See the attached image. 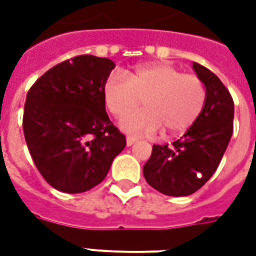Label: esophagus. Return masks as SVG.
<instances>
[{"label": "esophagus", "mask_w": 256, "mask_h": 256, "mask_svg": "<svg viewBox=\"0 0 256 256\" xmlns=\"http://www.w3.org/2000/svg\"><path fill=\"white\" fill-rule=\"evenodd\" d=\"M135 142H136V138H134V136H126V145H128V146H131V145Z\"/></svg>", "instance_id": "obj_1"}]
</instances>
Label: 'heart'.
I'll use <instances>...</instances> for the list:
<instances>
[{"mask_svg":"<svg viewBox=\"0 0 256 256\" xmlns=\"http://www.w3.org/2000/svg\"><path fill=\"white\" fill-rule=\"evenodd\" d=\"M105 106L122 120L143 101L146 110L125 118L121 128L132 135L158 131L178 135L198 121L206 104V86L200 76L184 74L165 62L140 65L122 76L111 74L102 86Z\"/></svg>","mask_w":256,"mask_h":256,"instance_id":"heart-1","label":"heart"}]
</instances>
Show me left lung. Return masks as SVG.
Wrapping results in <instances>:
<instances>
[{"label":"left lung","instance_id":"8db88e82","mask_svg":"<svg viewBox=\"0 0 256 256\" xmlns=\"http://www.w3.org/2000/svg\"><path fill=\"white\" fill-rule=\"evenodd\" d=\"M194 71L206 86V104L198 121L171 145H154L144 176L170 196L196 192L216 171L234 131V100L221 80L198 62Z\"/></svg>","mask_w":256,"mask_h":256}]
</instances>
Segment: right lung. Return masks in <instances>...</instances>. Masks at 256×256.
I'll list each match as a JSON object with an SVG mask.
<instances>
[{"mask_svg":"<svg viewBox=\"0 0 256 256\" xmlns=\"http://www.w3.org/2000/svg\"><path fill=\"white\" fill-rule=\"evenodd\" d=\"M114 66L108 58L78 55L48 70L26 94L25 141L40 174L58 191L96 186L126 145L102 98Z\"/></svg>","mask_w":256,"mask_h":256,"instance_id":"add662e5","label":"right lung"}]
</instances>
